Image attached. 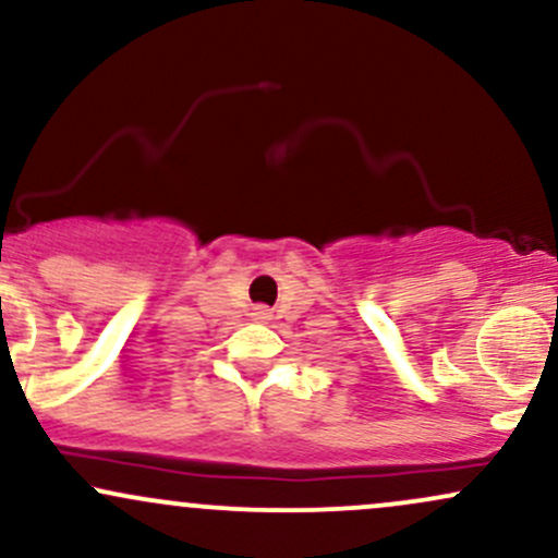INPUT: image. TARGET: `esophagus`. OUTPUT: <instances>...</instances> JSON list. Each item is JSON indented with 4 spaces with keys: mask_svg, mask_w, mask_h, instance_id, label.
<instances>
[{
    "mask_svg": "<svg viewBox=\"0 0 558 558\" xmlns=\"http://www.w3.org/2000/svg\"><path fill=\"white\" fill-rule=\"evenodd\" d=\"M254 315H256V317H259V320H265V317H267V310H265V307H256V312H254Z\"/></svg>",
    "mask_w": 558,
    "mask_h": 558,
    "instance_id": "esophagus-1",
    "label": "esophagus"
}]
</instances>
